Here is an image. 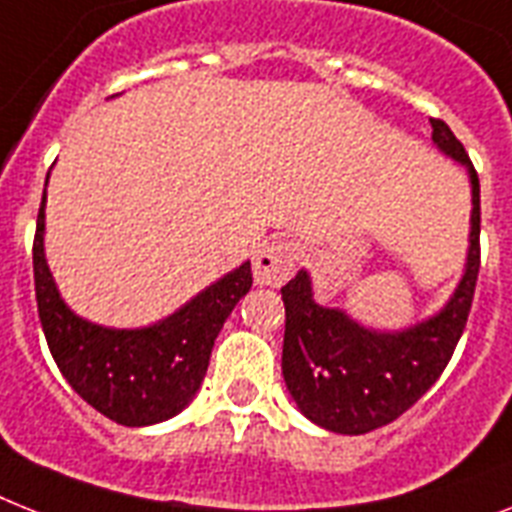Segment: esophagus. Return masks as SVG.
Segmentation results:
<instances>
[{"mask_svg": "<svg viewBox=\"0 0 512 512\" xmlns=\"http://www.w3.org/2000/svg\"><path fill=\"white\" fill-rule=\"evenodd\" d=\"M295 261H298V248L287 240L266 243L253 256V280L256 285L277 287L293 274Z\"/></svg>", "mask_w": 512, "mask_h": 512, "instance_id": "obj_1", "label": "esophagus"}]
</instances>
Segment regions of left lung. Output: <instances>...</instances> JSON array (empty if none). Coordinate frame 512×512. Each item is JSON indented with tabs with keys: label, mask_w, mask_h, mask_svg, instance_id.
<instances>
[{
	"label": "left lung",
	"mask_w": 512,
	"mask_h": 512,
	"mask_svg": "<svg viewBox=\"0 0 512 512\" xmlns=\"http://www.w3.org/2000/svg\"><path fill=\"white\" fill-rule=\"evenodd\" d=\"M432 143L466 170L471 185L466 264L442 308L408 327L374 329L316 301L308 269L282 287V377L298 411L329 432L366 434L403 416L445 371L466 327L479 277V177L442 120H432Z\"/></svg>",
	"instance_id": "obj_1"
}]
</instances>
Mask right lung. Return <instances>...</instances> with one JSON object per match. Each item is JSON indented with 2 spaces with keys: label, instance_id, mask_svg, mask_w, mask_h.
Here are the masks:
<instances>
[{
  "label": "right lung",
  "instance_id": "add662e5",
  "mask_svg": "<svg viewBox=\"0 0 512 512\" xmlns=\"http://www.w3.org/2000/svg\"><path fill=\"white\" fill-rule=\"evenodd\" d=\"M44 238L46 188L33 240V277L46 342L70 387L122 426L159 424L188 408L201 390L219 329L251 290V261L235 266L159 322L104 327L67 306L46 264Z\"/></svg>",
  "mask_w": 512,
  "mask_h": 512
}]
</instances>
